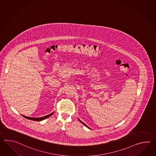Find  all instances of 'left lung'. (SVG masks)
Listing matches in <instances>:
<instances>
[{"mask_svg": "<svg viewBox=\"0 0 156 156\" xmlns=\"http://www.w3.org/2000/svg\"><path fill=\"white\" fill-rule=\"evenodd\" d=\"M80 122H82V124H83V125H85V126H87V128H88V126H87L85 124H84V123H83V122H82V121H80ZM90 129V128H89Z\"/></svg>", "mask_w": 156, "mask_h": 156, "instance_id": "8db88e82", "label": "left lung"}]
</instances>
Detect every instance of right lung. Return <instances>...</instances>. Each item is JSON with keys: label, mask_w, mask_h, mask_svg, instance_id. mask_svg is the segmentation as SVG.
<instances>
[{"label": "right lung", "mask_w": 156, "mask_h": 156, "mask_svg": "<svg viewBox=\"0 0 156 156\" xmlns=\"http://www.w3.org/2000/svg\"><path fill=\"white\" fill-rule=\"evenodd\" d=\"M53 113L54 112H52L51 114H50L48 115H46V116H44V117H41V118H30V117H27V116H23V115H22L24 118H26V119H29V120H34V121H41V120H44L45 119H46V118H48L49 116H50L51 115H52L53 114Z\"/></svg>", "instance_id": "1"}]
</instances>
